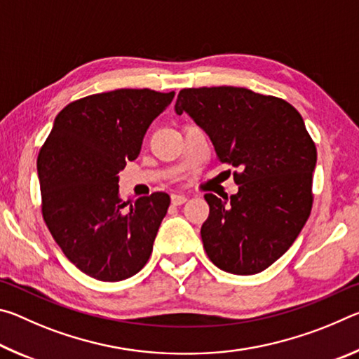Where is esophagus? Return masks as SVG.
Returning <instances> with one entry per match:
<instances>
[{"instance_id": "34e87169", "label": "esophagus", "mask_w": 359, "mask_h": 359, "mask_svg": "<svg viewBox=\"0 0 359 359\" xmlns=\"http://www.w3.org/2000/svg\"><path fill=\"white\" fill-rule=\"evenodd\" d=\"M187 201L185 196H182V194H171V203L174 205H182Z\"/></svg>"}]
</instances>
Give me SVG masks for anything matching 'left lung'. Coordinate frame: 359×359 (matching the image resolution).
<instances>
[{"label": "left lung", "instance_id": "obj_1", "mask_svg": "<svg viewBox=\"0 0 359 359\" xmlns=\"http://www.w3.org/2000/svg\"><path fill=\"white\" fill-rule=\"evenodd\" d=\"M175 112L208 133L218 161L239 169L229 199L204 194L205 253L229 274H258L288 250L312 210L317 147L301 114L277 96L226 85L180 90Z\"/></svg>", "mask_w": 359, "mask_h": 359}]
</instances>
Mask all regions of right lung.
I'll return each instance as SVG.
<instances>
[{"label": "right lung", "instance_id": "obj_1", "mask_svg": "<svg viewBox=\"0 0 359 359\" xmlns=\"http://www.w3.org/2000/svg\"><path fill=\"white\" fill-rule=\"evenodd\" d=\"M174 95L118 88L72 101L39 150L44 222L66 258L96 280H125L150 258L171 199L158 191L123 203L117 174Z\"/></svg>", "mask_w": 359, "mask_h": 359}]
</instances>
